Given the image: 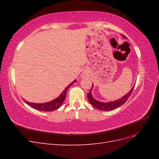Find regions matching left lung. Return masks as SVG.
<instances>
[{
	"label": "left lung",
	"instance_id": "8db88e82",
	"mask_svg": "<svg viewBox=\"0 0 159 159\" xmlns=\"http://www.w3.org/2000/svg\"><path fill=\"white\" fill-rule=\"evenodd\" d=\"M122 36L125 38H127V37L125 36L124 35H122ZM93 87V84L92 85V88H91V89H92ZM133 89H134V86L125 95H124L123 98H120L116 101H114V102H105V103L99 102V101L96 100L93 98L92 94H91V89L89 91V93L88 94V98L89 103L96 109H98L99 110H102V111H111L120 107L121 105H123L125 103L127 102V100L129 99V96L131 95V93L133 92Z\"/></svg>",
	"mask_w": 159,
	"mask_h": 159
}]
</instances>
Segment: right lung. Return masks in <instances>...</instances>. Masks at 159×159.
Returning a JSON list of instances; mask_svg holds the SVG:
<instances>
[{"instance_id": "obj_1", "label": "right lung", "mask_w": 159, "mask_h": 159, "mask_svg": "<svg viewBox=\"0 0 159 159\" xmlns=\"http://www.w3.org/2000/svg\"><path fill=\"white\" fill-rule=\"evenodd\" d=\"M76 81H77L76 80H75L74 81H72V82L70 84H69V85L67 86V87L64 89V90L62 91L59 97H57L55 99H53L52 101H51V102L44 103H35L28 102L25 99L24 100H25V103L29 105V106L38 111H53L56 110L61 107V105L64 103L65 100L67 91H68V89H69L70 86L72 85V84H74L75 82H76Z\"/></svg>"}]
</instances>
